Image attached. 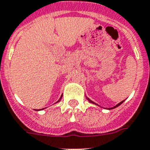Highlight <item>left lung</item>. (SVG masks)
Masks as SVG:
<instances>
[{"instance_id":"8db88e82","label":"left lung","mask_w":150,"mask_h":150,"mask_svg":"<svg viewBox=\"0 0 150 150\" xmlns=\"http://www.w3.org/2000/svg\"><path fill=\"white\" fill-rule=\"evenodd\" d=\"M87 99H88V100H89V102H91V103H93V104H95V103H94V102H93V101H91V100H90V99H88V98H87ZM123 102H124V100H122V101H121V102H120V104H117V105H116V106H115V107H112V108H110V109H113V108H116V107H118V106H120V104H122Z\"/></svg>"}]
</instances>
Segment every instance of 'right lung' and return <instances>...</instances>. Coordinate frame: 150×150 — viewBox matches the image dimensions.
I'll use <instances>...</instances> for the list:
<instances>
[{"instance_id":"right-lung-1","label":"right lung","mask_w":150,"mask_h":150,"mask_svg":"<svg viewBox=\"0 0 150 150\" xmlns=\"http://www.w3.org/2000/svg\"><path fill=\"white\" fill-rule=\"evenodd\" d=\"M61 98H62V97H61ZM61 98H60V99H59V100H58V101H57V102H59V100H61Z\"/></svg>"}]
</instances>
